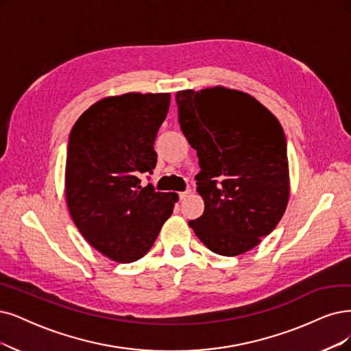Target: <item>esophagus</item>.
<instances>
[{
	"label": "esophagus",
	"instance_id": "obj_1",
	"mask_svg": "<svg viewBox=\"0 0 351 351\" xmlns=\"http://www.w3.org/2000/svg\"><path fill=\"white\" fill-rule=\"evenodd\" d=\"M191 193V191H185V192H179V198L180 199H185L188 195Z\"/></svg>",
	"mask_w": 351,
	"mask_h": 351
}]
</instances>
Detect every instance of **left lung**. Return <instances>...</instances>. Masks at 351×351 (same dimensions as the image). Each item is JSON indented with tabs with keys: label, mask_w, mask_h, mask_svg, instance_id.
<instances>
[{
	"label": "left lung",
	"mask_w": 351,
	"mask_h": 351,
	"mask_svg": "<svg viewBox=\"0 0 351 351\" xmlns=\"http://www.w3.org/2000/svg\"><path fill=\"white\" fill-rule=\"evenodd\" d=\"M180 128L197 150L204 214L189 227L211 252L239 256L279 224L289 202L287 138L247 93L221 85L176 93Z\"/></svg>",
	"instance_id": "8db88e82"
}]
</instances>
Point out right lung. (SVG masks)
Listing matches in <instances>:
<instances>
[{
    "label": "right lung",
    "mask_w": 351,
    "mask_h": 351,
    "mask_svg": "<svg viewBox=\"0 0 351 351\" xmlns=\"http://www.w3.org/2000/svg\"><path fill=\"white\" fill-rule=\"evenodd\" d=\"M171 94L106 97L73 124L64 169V198L75 226L101 254L119 263L141 258L178 202L175 192L140 185L158 162L154 140Z\"/></svg>",
    "instance_id": "obj_1"
}]
</instances>
